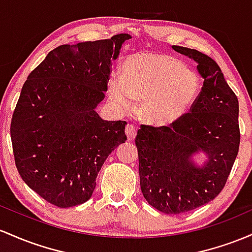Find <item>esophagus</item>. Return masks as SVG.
Returning a JSON list of instances; mask_svg holds the SVG:
<instances>
[{
    "label": "esophagus",
    "instance_id": "34e87169",
    "mask_svg": "<svg viewBox=\"0 0 252 252\" xmlns=\"http://www.w3.org/2000/svg\"><path fill=\"white\" fill-rule=\"evenodd\" d=\"M125 132H126V135H127V139L129 141H132L135 138V135H137V128L133 125H127L126 128H125Z\"/></svg>",
    "mask_w": 252,
    "mask_h": 252
}]
</instances>
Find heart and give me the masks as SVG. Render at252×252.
I'll return each mask as SVG.
<instances>
[{
  "label": "heart",
  "instance_id": "b5f03b06",
  "mask_svg": "<svg viewBox=\"0 0 252 252\" xmlns=\"http://www.w3.org/2000/svg\"><path fill=\"white\" fill-rule=\"evenodd\" d=\"M200 90V76L181 59L165 53L129 56L124 65V76L114 75L108 82L113 102L129 108L133 100L143 101V117L158 126L170 125L187 114Z\"/></svg>",
  "mask_w": 252,
  "mask_h": 252
}]
</instances>
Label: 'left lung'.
Segmentation results:
<instances>
[{"label":"left lung","mask_w":252,"mask_h":252,"mask_svg":"<svg viewBox=\"0 0 252 252\" xmlns=\"http://www.w3.org/2000/svg\"><path fill=\"white\" fill-rule=\"evenodd\" d=\"M172 49L196 62L201 92L176 123L141 125L135 145L145 200L163 213L180 214L210 202L225 187L239 150V104L214 59L188 47ZM197 151L209 156L203 168L191 163Z\"/></svg>","instance_id":"obj_1"}]
</instances>
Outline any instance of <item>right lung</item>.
<instances>
[{
	"label": "right lung",
	"mask_w": 252,
	"mask_h": 252,
	"mask_svg": "<svg viewBox=\"0 0 252 252\" xmlns=\"http://www.w3.org/2000/svg\"><path fill=\"white\" fill-rule=\"evenodd\" d=\"M127 39L121 33L61 45L22 87L10 124L15 165L28 187L57 207L89 200L104 160L127 140L126 121L102 120L95 112Z\"/></svg>",
	"instance_id": "obj_1"
}]
</instances>
